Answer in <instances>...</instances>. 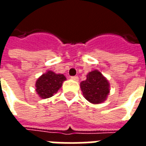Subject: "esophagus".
Segmentation results:
<instances>
[{
  "label": "esophagus",
  "instance_id": "1",
  "mask_svg": "<svg viewBox=\"0 0 146 146\" xmlns=\"http://www.w3.org/2000/svg\"><path fill=\"white\" fill-rule=\"evenodd\" d=\"M71 79L73 80H75V81H78V80H79V77L76 76H71Z\"/></svg>",
  "mask_w": 146,
  "mask_h": 146
}]
</instances>
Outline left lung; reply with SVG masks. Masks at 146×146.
<instances>
[{
    "label": "left lung",
    "instance_id": "1",
    "mask_svg": "<svg viewBox=\"0 0 146 146\" xmlns=\"http://www.w3.org/2000/svg\"><path fill=\"white\" fill-rule=\"evenodd\" d=\"M80 85L84 97L92 104L103 102L110 94V83L97 70L88 73L87 79Z\"/></svg>",
    "mask_w": 146,
    "mask_h": 146
}]
</instances>
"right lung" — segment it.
I'll list each match as a JSON object with an SVG mask.
<instances>
[{
	"label": "right lung",
	"mask_w": 146,
	"mask_h": 146,
	"mask_svg": "<svg viewBox=\"0 0 146 146\" xmlns=\"http://www.w3.org/2000/svg\"><path fill=\"white\" fill-rule=\"evenodd\" d=\"M66 80V78L63 74H58L48 70L42 74L36 81V93L40 98H50L57 93Z\"/></svg>",
	"instance_id": "obj_1"
}]
</instances>
